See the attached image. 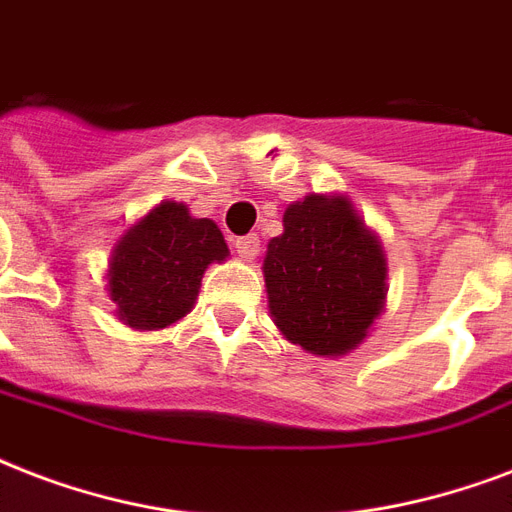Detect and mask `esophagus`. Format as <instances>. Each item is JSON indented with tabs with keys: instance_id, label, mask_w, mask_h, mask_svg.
<instances>
[{
	"instance_id": "1",
	"label": "esophagus",
	"mask_w": 512,
	"mask_h": 512,
	"mask_svg": "<svg viewBox=\"0 0 512 512\" xmlns=\"http://www.w3.org/2000/svg\"><path fill=\"white\" fill-rule=\"evenodd\" d=\"M259 245L261 240L256 235H245V237H237L235 240V248H237V256L243 261H251L259 256Z\"/></svg>"
}]
</instances>
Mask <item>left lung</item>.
I'll return each instance as SVG.
<instances>
[{
	"label": "left lung",
	"instance_id": "left-lung-1",
	"mask_svg": "<svg viewBox=\"0 0 512 512\" xmlns=\"http://www.w3.org/2000/svg\"><path fill=\"white\" fill-rule=\"evenodd\" d=\"M261 272L277 331L318 358L360 347L387 307L384 245L347 194L291 202Z\"/></svg>",
	"mask_w": 512,
	"mask_h": 512
}]
</instances>
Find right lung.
Here are the masks:
<instances>
[{"instance_id":"right-lung-1","label":"right lung","mask_w":512,"mask_h":512,"mask_svg":"<svg viewBox=\"0 0 512 512\" xmlns=\"http://www.w3.org/2000/svg\"><path fill=\"white\" fill-rule=\"evenodd\" d=\"M227 259L216 221L194 219L184 202L162 200L114 243L106 269L114 315L136 331L173 326L194 310L205 269Z\"/></svg>"}]
</instances>
